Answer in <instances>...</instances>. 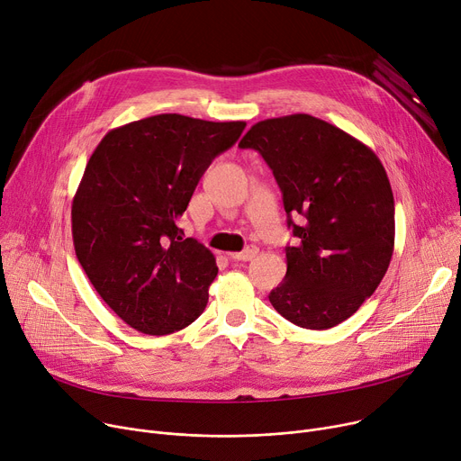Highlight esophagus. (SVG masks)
I'll return each mask as SVG.
<instances>
[{
	"mask_svg": "<svg viewBox=\"0 0 461 461\" xmlns=\"http://www.w3.org/2000/svg\"><path fill=\"white\" fill-rule=\"evenodd\" d=\"M258 254H259V248L258 246H248L246 249H242V252L230 254V259H235V261H252Z\"/></svg>",
	"mask_w": 461,
	"mask_h": 461,
	"instance_id": "34e87169",
	"label": "esophagus"
}]
</instances>
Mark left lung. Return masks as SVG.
I'll list each match as a JSON object with an SVG mask.
<instances>
[{
	"instance_id": "obj_1",
	"label": "left lung",
	"mask_w": 461,
	"mask_h": 461,
	"mask_svg": "<svg viewBox=\"0 0 461 461\" xmlns=\"http://www.w3.org/2000/svg\"><path fill=\"white\" fill-rule=\"evenodd\" d=\"M258 150L283 193L288 228L286 274L270 292L274 309L305 329L353 316L383 281L393 254L395 205L376 154L309 113L256 122L239 143ZM302 214L298 227L292 216Z\"/></svg>"
}]
</instances>
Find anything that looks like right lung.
I'll return each instance as SVG.
<instances>
[{"instance_id":"add662e5","label":"right lung","mask_w":461,"mask_h":461,"mask_svg":"<svg viewBox=\"0 0 461 461\" xmlns=\"http://www.w3.org/2000/svg\"><path fill=\"white\" fill-rule=\"evenodd\" d=\"M244 121L159 113L110 131L71 203L75 254L106 305L140 332L171 334L207 305L219 268L176 221L212 161Z\"/></svg>"}]
</instances>
